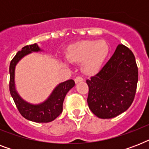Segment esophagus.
Here are the masks:
<instances>
[{
  "mask_svg": "<svg viewBox=\"0 0 149 149\" xmlns=\"http://www.w3.org/2000/svg\"><path fill=\"white\" fill-rule=\"evenodd\" d=\"M74 80L76 84H78V83H79V82L84 81V79H83V77H77L76 78H75Z\"/></svg>",
  "mask_w": 149,
  "mask_h": 149,
  "instance_id": "34e87169",
  "label": "esophagus"
}]
</instances>
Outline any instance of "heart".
Returning a JSON list of instances; mask_svg holds the SVG:
<instances>
[{"mask_svg":"<svg viewBox=\"0 0 149 149\" xmlns=\"http://www.w3.org/2000/svg\"><path fill=\"white\" fill-rule=\"evenodd\" d=\"M108 53L109 45L105 41H82L68 47L66 57L70 62H81L82 71L92 74L100 68Z\"/></svg>","mask_w":149,"mask_h":149,"instance_id":"heart-1","label":"heart"}]
</instances>
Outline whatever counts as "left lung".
<instances>
[{
	"instance_id": "1",
	"label": "left lung",
	"mask_w": 149,
	"mask_h": 149,
	"mask_svg": "<svg viewBox=\"0 0 149 149\" xmlns=\"http://www.w3.org/2000/svg\"><path fill=\"white\" fill-rule=\"evenodd\" d=\"M139 71L133 52L124 45H118L104 67L91 79L89 108L103 119L114 118L129 108L134 99Z\"/></svg>"
}]
</instances>
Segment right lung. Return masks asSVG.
Masks as SVG:
<instances>
[{
  "label": "right lung",
  "instance_id": "add662e5",
  "mask_svg": "<svg viewBox=\"0 0 149 149\" xmlns=\"http://www.w3.org/2000/svg\"><path fill=\"white\" fill-rule=\"evenodd\" d=\"M41 51L38 45L35 43L32 45H26L22 48L10 61L9 72H10V83L9 90L17 110L24 118L37 123H48L52 121L58 117L63 111V100L66 93L70 89L75 86V82L69 79L61 83L54 89L51 95L45 101L39 104H31L24 101L16 91L15 85V66L20 59L24 56L32 52Z\"/></svg>",
  "mask_w": 149,
  "mask_h": 149
}]
</instances>
